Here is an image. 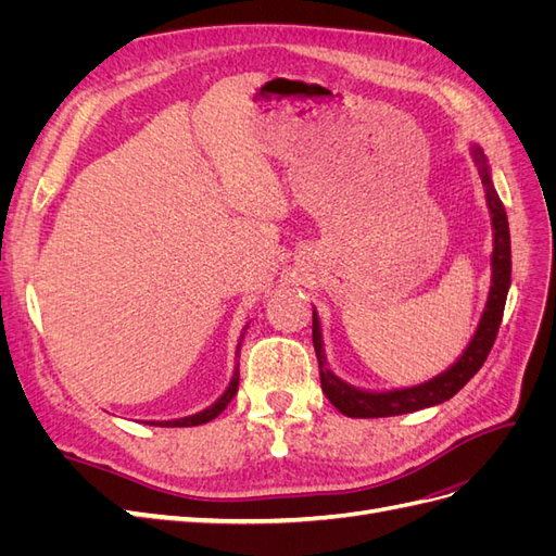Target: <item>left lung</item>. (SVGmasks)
<instances>
[{
    "label": "left lung",
    "instance_id": "obj_1",
    "mask_svg": "<svg viewBox=\"0 0 556 556\" xmlns=\"http://www.w3.org/2000/svg\"><path fill=\"white\" fill-rule=\"evenodd\" d=\"M470 157H473L478 174L482 178L486 208L492 217V231H494V250H492V285L490 294H486V304L480 315V323L470 336L468 345L464 348L457 362H452L443 374L433 376L413 387H394V390H362V387L350 384L336 376L327 355H325V341H323V327H319L317 311L313 308V345L319 364V382H323V392L327 399L348 417H392V415H406L422 408L439 406V403L452 399L462 387L473 378L480 366L484 364L486 355L496 341L498 325L506 308V296L510 290V229H508V215L503 208L498 192L492 180L490 162H486L482 148L478 143H470Z\"/></svg>",
    "mask_w": 556,
    "mask_h": 556
}]
</instances>
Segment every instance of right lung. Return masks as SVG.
I'll use <instances>...</instances> for the list:
<instances>
[{"instance_id":"right-lung-1","label":"right lung","mask_w":556,"mask_h":556,"mask_svg":"<svg viewBox=\"0 0 556 556\" xmlns=\"http://www.w3.org/2000/svg\"><path fill=\"white\" fill-rule=\"evenodd\" d=\"M250 327V323L243 327V331H241V339H239V345H237V357H239V350H241V341H243V336H245V329ZM237 390H239V362H237V366H233V374H231V378H229V384L225 387V392L217 396L208 408H204V410H199V413H194V415H188V417H176V419H153V422L150 425H155V427H197V425H206V422H211V419H215L217 415H220L227 406H229V401L233 399V394H237Z\"/></svg>"}]
</instances>
